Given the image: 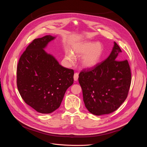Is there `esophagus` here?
Masks as SVG:
<instances>
[{"instance_id":"34e87169","label":"esophagus","mask_w":147,"mask_h":147,"mask_svg":"<svg viewBox=\"0 0 147 147\" xmlns=\"http://www.w3.org/2000/svg\"><path fill=\"white\" fill-rule=\"evenodd\" d=\"M78 74L76 73L74 74V80L75 81H77L78 80Z\"/></svg>"}]
</instances>
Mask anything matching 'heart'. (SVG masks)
Returning <instances> with one entry per match:
<instances>
[{
  "label": "heart",
  "mask_w": 147,
  "mask_h": 147,
  "mask_svg": "<svg viewBox=\"0 0 147 147\" xmlns=\"http://www.w3.org/2000/svg\"><path fill=\"white\" fill-rule=\"evenodd\" d=\"M103 48L101 44L94 42L86 41L75 44L73 48V53L68 51L65 58L70 64H73L75 57H81L80 65L85 69L95 67L100 60Z\"/></svg>",
  "instance_id": "heart-1"
}]
</instances>
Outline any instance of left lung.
<instances>
[{"mask_svg":"<svg viewBox=\"0 0 147 147\" xmlns=\"http://www.w3.org/2000/svg\"><path fill=\"white\" fill-rule=\"evenodd\" d=\"M121 50L114 42L108 57L91 70L79 74L78 82L88 111L100 116L117 110L126 99L131 84L128 61L123 59Z\"/></svg>","mask_w":147,"mask_h":147,"instance_id":"1","label":"left lung"}]
</instances>
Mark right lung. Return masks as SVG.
I'll return each instance as SVG.
<instances>
[{"mask_svg": "<svg viewBox=\"0 0 147 147\" xmlns=\"http://www.w3.org/2000/svg\"><path fill=\"white\" fill-rule=\"evenodd\" d=\"M56 36L34 39L21 56L17 69V84L25 102L36 112L51 113L60 105L74 81V71L61 66L45 49Z\"/></svg>", "mask_w": 147, "mask_h": 147, "instance_id": "1", "label": "right lung"}]
</instances>
